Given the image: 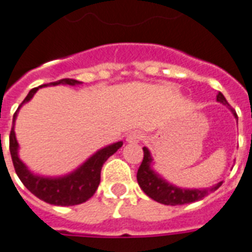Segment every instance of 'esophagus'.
Returning <instances> with one entry per match:
<instances>
[{
	"instance_id": "esophagus-1",
	"label": "esophagus",
	"mask_w": 252,
	"mask_h": 252,
	"mask_svg": "<svg viewBox=\"0 0 252 252\" xmlns=\"http://www.w3.org/2000/svg\"><path fill=\"white\" fill-rule=\"evenodd\" d=\"M144 138V134L141 132H137V130H133L130 132L128 136H126V141L129 142V144H136V142H140L141 140Z\"/></svg>"
}]
</instances>
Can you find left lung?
I'll return each mask as SVG.
<instances>
[{"label":"left lung","mask_w":252,"mask_h":252,"mask_svg":"<svg viewBox=\"0 0 252 252\" xmlns=\"http://www.w3.org/2000/svg\"><path fill=\"white\" fill-rule=\"evenodd\" d=\"M216 99L224 103V105L229 106L228 101H226L225 97L220 92L216 95ZM234 115L237 116L236 112H234ZM151 160L153 159L150 157V153H149L146 147H144V159H142L140 168L137 171V181H138V185L141 186V189L145 191V194L149 195L151 199L159 202V203L167 204V206H179V204L193 203L195 200L203 199L210 193H214L215 190H218L222 184L219 183L218 185L203 190L180 189V188H176V186L165 183L164 180L160 179V176L157 175L151 169Z\"/></svg>","instance_id":"1"}]
</instances>
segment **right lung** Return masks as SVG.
<instances>
[{
    "mask_svg": "<svg viewBox=\"0 0 252 252\" xmlns=\"http://www.w3.org/2000/svg\"><path fill=\"white\" fill-rule=\"evenodd\" d=\"M58 84L75 85V84H79V81L73 79H62L58 81H53V83L44 84L41 87L58 85ZM37 89L38 88L31 89L28 95L22 102V105L24 102L30 101L31 98L33 97V94L37 92ZM16 112L14 114L13 123L15 122ZM9 146L16 175L31 193L46 203L55 204V206H75V204L84 203L89 198L93 197L101 181L102 165L114 153L118 151V149L123 146V142H116L102 149L95 153L91 159H88L75 172L64 177H59V179H45L40 176H33L27 169L26 165L18 158V142H16L15 133H14V124L10 132Z\"/></svg>",
    "mask_w": 252,
    "mask_h": 252,
    "instance_id": "add662e5",
    "label": "right lung"
}]
</instances>
